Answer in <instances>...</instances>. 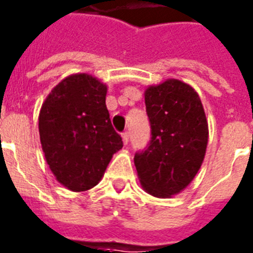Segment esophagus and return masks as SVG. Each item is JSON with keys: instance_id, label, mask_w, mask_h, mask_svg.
Wrapping results in <instances>:
<instances>
[{"instance_id": "1", "label": "esophagus", "mask_w": 253, "mask_h": 253, "mask_svg": "<svg viewBox=\"0 0 253 253\" xmlns=\"http://www.w3.org/2000/svg\"><path fill=\"white\" fill-rule=\"evenodd\" d=\"M122 139H123V143H125V144H127V143H128V139H130V133H128V131H125V132L122 133Z\"/></svg>"}]
</instances>
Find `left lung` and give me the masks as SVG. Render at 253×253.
Segmentation results:
<instances>
[{"label":"left lung","instance_id":"1","mask_svg":"<svg viewBox=\"0 0 253 253\" xmlns=\"http://www.w3.org/2000/svg\"><path fill=\"white\" fill-rule=\"evenodd\" d=\"M151 140L133 162L148 194L168 198L186 188L200 169L208 144V122L192 87L170 79L145 91Z\"/></svg>","mask_w":253,"mask_h":253}]
</instances>
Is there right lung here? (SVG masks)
<instances>
[{"mask_svg": "<svg viewBox=\"0 0 253 253\" xmlns=\"http://www.w3.org/2000/svg\"><path fill=\"white\" fill-rule=\"evenodd\" d=\"M106 85L87 74L63 79L41 106L39 132L52 173L71 191L100 182L123 147L105 104Z\"/></svg>", "mask_w": 253, "mask_h": 253, "instance_id": "1", "label": "right lung"}]
</instances>
